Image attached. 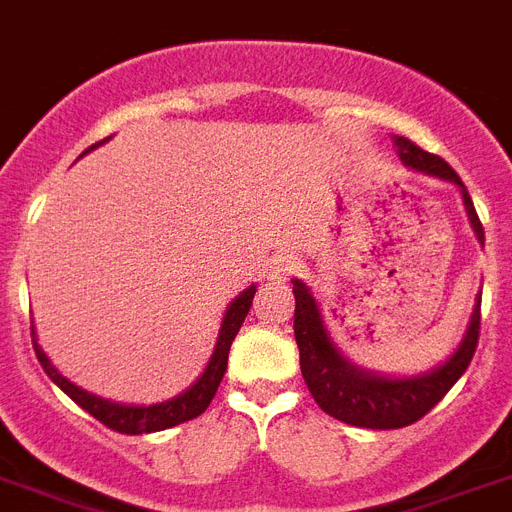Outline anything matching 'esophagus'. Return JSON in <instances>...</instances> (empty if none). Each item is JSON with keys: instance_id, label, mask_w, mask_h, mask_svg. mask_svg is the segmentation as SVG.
<instances>
[{"instance_id": "obj_1", "label": "esophagus", "mask_w": 512, "mask_h": 512, "mask_svg": "<svg viewBox=\"0 0 512 512\" xmlns=\"http://www.w3.org/2000/svg\"><path fill=\"white\" fill-rule=\"evenodd\" d=\"M266 272H269V280H277V282L290 280V277L298 272V259H295L293 253H280V256H274Z\"/></svg>"}]
</instances>
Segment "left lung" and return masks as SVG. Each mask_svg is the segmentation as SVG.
I'll return each mask as SVG.
<instances>
[{
  "label": "left lung",
  "mask_w": 512,
  "mask_h": 512,
  "mask_svg": "<svg viewBox=\"0 0 512 512\" xmlns=\"http://www.w3.org/2000/svg\"><path fill=\"white\" fill-rule=\"evenodd\" d=\"M395 146H398V156L403 159L405 167L458 185L460 193H463V204H466L468 222L474 227L476 238L484 243V227H481L474 201L468 196L466 185L458 177V172L442 156L418 149L416 143L403 138V135H395ZM293 293V329L298 350H301V374L308 384V392L314 395V400L324 413L350 426L400 429V426H408L421 416H426L450 392V387L463 377V371L468 369V363L476 353V345H479L481 298H476L466 337L460 340L458 350L442 366L426 371V374H418V377L405 379L371 374V371L353 366L337 350L327 327H324L322 311L316 306L314 295L301 280H293Z\"/></svg>",
  "instance_id": "1"
}]
</instances>
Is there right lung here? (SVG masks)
I'll return each instance as SVG.
<instances>
[{
  "label": "right lung",
  "mask_w": 512,
  "mask_h": 512,
  "mask_svg": "<svg viewBox=\"0 0 512 512\" xmlns=\"http://www.w3.org/2000/svg\"><path fill=\"white\" fill-rule=\"evenodd\" d=\"M101 143L104 141L88 146L83 154H88V151L101 146ZM253 295H256V285L243 290V293L230 303V308H227V314H225V322H222V329H219L217 348H214V353H211L209 366H206L204 374L198 377V382L193 384V387H188L185 392H180L177 398L164 400V403L120 405V403H112V400L96 398V395H91V392L86 390H80L78 384H73L70 379H65L57 369H54V363L46 358V353L41 350V345H38L36 329L31 327L33 350H36L38 363L44 366L46 377L52 379L59 390L65 392L67 398H73L83 411L91 413L96 421H101V424L109 426V429H114V432H120V434L162 432V429H170V426H177V424H183V421H190V418L201 416V413L209 408V403L214 400V395H217L219 382H222V377H225L227 356H230L232 340H235V335H238L243 322H246L248 311H251Z\"/></svg>",
  "instance_id": "1"
}]
</instances>
